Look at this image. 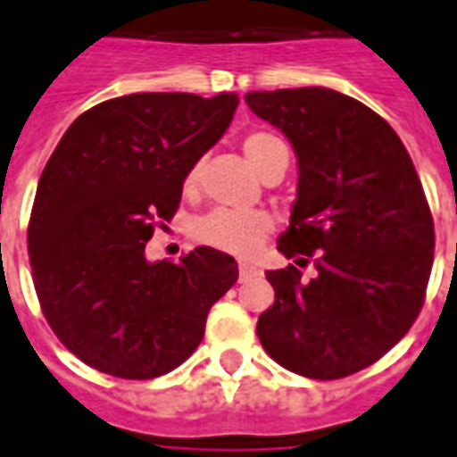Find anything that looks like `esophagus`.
Masks as SVG:
<instances>
[{
    "mask_svg": "<svg viewBox=\"0 0 457 457\" xmlns=\"http://www.w3.org/2000/svg\"><path fill=\"white\" fill-rule=\"evenodd\" d=\"M259 276V269L252 266L249 262H239V280H246V278H254Z\"/></svg>",
    "mask_w": 457,
    "mask_h": 457,
    "instance_id": "1",
    "label": "esophagus"
}]
</instances>
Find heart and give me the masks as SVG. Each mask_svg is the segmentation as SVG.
I'll return each mask as SVG.
<instances>
[{
	"mask_svg": "<svg viewBox=\"0 0 457 457\" xmlns=\"http://www.w3.org/2000/svg\"><path fill=\"white\" fill-rule=\"evenodd\" d=\"M242 150L249 164L266 177L273 167L286 164L288 167V147L278 135L269 130H252L242 140ZM198 184V167H191L186 174V188H194ZM273 220L263 211H211L208 215L195 220L194 235L195 242L212 246L218 252H228L235 256H246L262 245L263 237L271 232Z\"/></svg>",
	"mask_w": 457,
	"mask_h": 457,
	"instance_id": "obj_1",
	"label": "heart"
}]
</instances>
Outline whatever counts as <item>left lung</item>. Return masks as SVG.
I'll return each mask as SVG.
<instances>
[{"mask_svg":"<svg viewBox=\"0 0 457 457\" xmlns=\"http://www.w3.org/2000/svg\"><path fill=\"white\" fill-rule=\"evenodd\" d=\"M246 106L297 154V198L266 271L276 290L256 334L293 373L337 380L373 366L421 312L434 263V218L409 152L375 111L324 87L249 91Z\"/></svg>","mask_w":457,"mask_h":457,"instance_id":"8db88e82","label":"left lung"}]
</instances>
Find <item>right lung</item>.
I'll list each match as a JSON object with an SVG mask.
<instances>
[{"label": "right lung", "instance_id": "right-lung-1", "mask_svg": "<svg viewBox=\"0 0 457 457\" xmlns=\"http://www.w3.org/2000/svg\"><path fill=\"white\" fill-rule=\"evenodd\" d=\"M237 94H128L77 118L43 169L29 220L40 310L65 349L101 373L150 380L181 366L237 262L198 246L150 263L186 174L232 123Z\"/></svg>", "mask_w": 457, "mask_h": 457}]
</instances>
